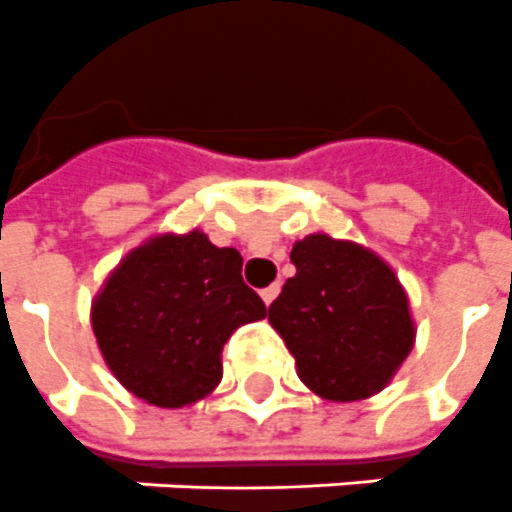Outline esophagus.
I'll list each match as a JSON object with an SVG mask.
<instances>
[{"instance_id":"esophagus-1","label":"esophagus","mask_w":512,"mask_h":512,"mask_svg":"<svg viewBox=\"0 0 512 512\" xmlns=\"http://www.w3.org/2000/svg\"><path fill=\"white\" fill-rule=\"evenodd\" d=\"M277 293H280V285H277V282H275V285H269V288H264V290H261V298H264V304H272V301H275V298H277Z\"/></svg>"}]
</instances>
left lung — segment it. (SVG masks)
Listing matches in <instances>:
<instances>
[{
    "instance_id": "1",
    "label": "left lung",
    "mask_w": 512,
    "mask_h": 512,
    "mask_svg": "<svg viewBox=\"0 0 512 512\" xmlns=\"http://www.w3.org/2000/svg\"><path fill=\"white\" fill-rule=\"evenodd\" d=\"M296 275L269 306V322L296 357L298 378L327 402H359L394 378L415 343L410 301L372 251L309 235L290 251Z\"/></svg>"
}]
</instances>
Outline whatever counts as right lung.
Here are the masks:
<instances>
[{
  "label": "right lung",
  "mask_w": 512,
  "mask_h": 512,
  "mask_svg": "<svg viewBox=\"0 0 512 512\" xmlns=\"http://www.w3.org/2000/svg\"><path fill=\"white\" fill-rule=\"evenodd\" d=\"M240 269L235 248H216L200 230L134 248L92 304L94 338L118 383L169 410L211 394L227 338L267 317Z\"/></svg>",
  "instance_id": "1"
}]
</instances>
